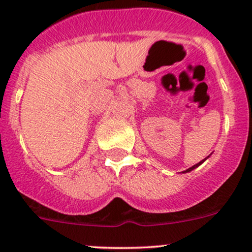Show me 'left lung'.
<instances>
[{
	"label": "left lung",
	"mask_w": 252,
	"mask_h": 252,
	"mask_svg": "<svg viewBox=\"0 0 252 252\" xmlns=\"http://www.w3.org/2000/svg\"><path fill=\"white\" fill-rule=\"evenodd\" d=\"M205 159H206V158H205ZM205 159H202V161H201V162H199V163H196V164H195V166L190 167V168H189V169H187V171H185V173H187V172H190V171H192V169H195V168H196V167H199V166H200V164H201V163H202V162H204V161H205Z\"/></svg>",
	"instance_id": "1"
}]
</instances>
